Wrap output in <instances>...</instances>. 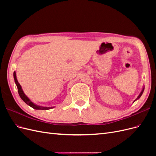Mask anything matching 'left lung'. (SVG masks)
I'll list each match as a JSON object with an SVG mask.
<instances>
[{
    "label": "left lung",
    "instance_id": "8db88e82",
    "mask_svg": "<svg viewBox=\"0 0 156 156\" xmlns=\"http://www.w3.org/2000/svg\"><path fill=\"white\" fill-rule=\"evenodd\" d=\"M144 87H143V89H142V90H141V92H140V93L139 94V95L138 96L137 98H136V100H135V101H133V103H134V102H135V101L136 100H139V98H140V96H142V94H143V92H144Z\"/></svg>",
    "mask_w": 156,
    "mask_h": 156
}]
</instances>
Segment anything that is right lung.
<instances>
[{
	"label": "right lung",
	"mask_w": 156,
	"mask_h": 156,
	"mask_svg": "<svg viewBox=\"0 0 156 156\" xmlns=\"http://www.w3.org/2000/svg\"><path fill=\"white\" fill-rule=\"evenodd\" d=\"M13 78H14V81H15V83L17 87L19 95H20V98L23 100V101H24L25 103H27L28 105H29L30 107H32L33 108H34V109H36V110H48L55 107H43V106H40L35 104L34 103H33L30 99L26 96V94L24 93V92H23L21 84L19 83L17 79L16 72H13Z\"/></svg>",
	"instance_id": "1"
}]
</instances>
